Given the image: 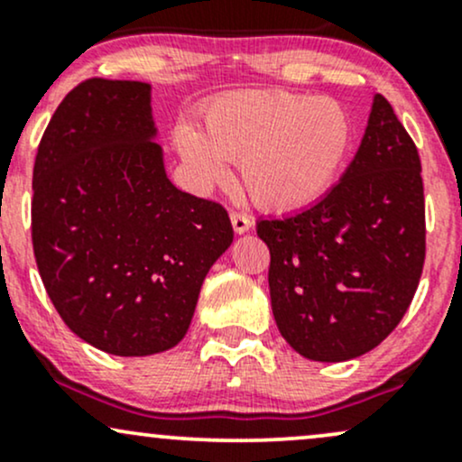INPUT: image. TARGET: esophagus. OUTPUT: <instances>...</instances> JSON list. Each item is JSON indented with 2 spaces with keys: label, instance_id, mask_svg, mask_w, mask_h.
Masks as SVG:
<instances>
[{
  "label": "esophagus",
  "instance_id": "obj_1",
  "mask_svg": "<svg viewBox=\"0 0 462 462\" xmlns=\"http://www.w3.org/2000/svg\"><path fill=\"white\" fill-rule=\"evenodd\" d=\"M230 221L236 235H245V232H249V227H252V219L243 213H230Z\"/></svg>",
  "mask_w": 462,
  "mask_h": 462
}]
</instances>
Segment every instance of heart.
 <instances>
[{"instance_id":"1","label":"heart","mask_w":462,"mask_h":462,"mask_svg":"<svg viewBox=\"0 0 462 462\" xmlns=\"http://www.w3.org/2000/svg\"><path fill=\"white\" fill-rule=\"evenodd\" d=\"M176 150L195 187L230 178L261 208L289 213L330 190L354 145V121L334 99L289 91H238L215 97L201 110V130L180 124Z\"/></svg>"}]
</instances>
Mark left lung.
Wrapping results in <instances>:
<instances>
[{
    "mask_svg": "<svg viewBox=\"0 0 462 462\" xmlns=\"http://www.w3.org/2000/svg\"><path fill=\"white\" fill-rule=\"evenodd\" d=\"M256 232L272 254L275 323L301 356L341 363L395 330L421 278L426 204L417 147L383 95L338 184Z\"/></svg>",
    "mask_w": 462,
    "mask_h": 462,
    "instance_id": "left-lung-1",
    "label": "left lung"
}]
</instances>
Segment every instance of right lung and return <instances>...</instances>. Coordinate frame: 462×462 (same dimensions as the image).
I'll use <instances>...</instances> for the list:
<instances>
[{"label":"right lung","mask_w":462,"mask_h":462,"mask_svg":"<svg viewBox=\"0 0 462 462\" xmlns=\"http://www.w3.org/2000/svg\"><path fill=\"white\" fill-rule=\"evenodd\" d=\"M152 87L91 78L62 99L32 176V245L51 304L88 346L150 356L187 334L230 217L167 178Z\"/></svg>","instance_id":"right-lung-1"}]
</instances>
